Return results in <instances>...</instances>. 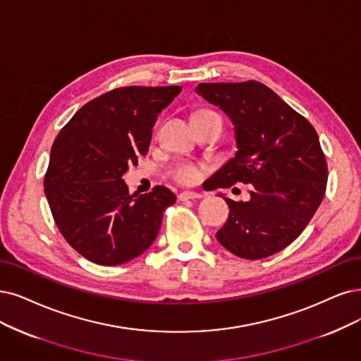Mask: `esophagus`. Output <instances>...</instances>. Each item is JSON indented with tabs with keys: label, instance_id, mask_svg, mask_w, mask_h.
Wrapping results in <instances>:
<instances>
[{
	"label": "esophagus",
	"instance_id": "34e87169",
	"mask_svg": "<svg viewBox=\"0 0 361 361\" xmlns=\"http://www.w3.org/2000/svg\"><path fill=\"white\" fill-rule=\"evenodd\" d=\"M204 193H199V192H183L178 195L180 201H188V199H199V197H204Z\"/></svg>",
	"mask_w": 361,
	"mask_h": 361
}]
</instances>
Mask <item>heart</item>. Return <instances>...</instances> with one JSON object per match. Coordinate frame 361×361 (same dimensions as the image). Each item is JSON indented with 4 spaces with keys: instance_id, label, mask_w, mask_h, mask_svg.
I'll list each match as a JSON object with an SVG mask.
<instances>
[{
    "instance_id": "b5f03b06",
    "label": "heart",
    "mask_w": 361,
    "mask_h": 361,
    "mask_svg": "<svg viewBox=\"0 0 361 361\" xmlns=\"http://www.w3.org/2000/svg\"><path fill=\"white\" fill-rule=\"evenodd\" d=\"M172 177L181 184H192L201 178V168L189 160H183L172 168Z\"/></svg>"
}]
</instances>
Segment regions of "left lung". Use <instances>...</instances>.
Segmentation results:
<instances>
[{
  "label": "left lung",
  "mask_w": 361,
  "mask_h": 361,
  "mask_svg": "<svg viewBox=\"0 0 361 361\" xmlns=\"http://www.w3.org/2000/svg\"><path fill=\"white\" fill-rule=\"evenodd\" d=\"M199 97L231 118L236 149L211 189L251 184L250 201L229 205L216 233L235 256L257 260L284 250L303 232L323 201L327 164L314 126L259 82L201 83Z\"/></svg>",
  "instance_id": "obj_1"
}]
</instances>
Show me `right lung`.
<instances>
[{"mask_svg":"<svg viewBox=\"0 0 361 361\" xmlns=\"http://www.w3.org/2000/svg\"><path fill=\"white\" fill-rule=\"evenodd\" d=\"M180 86L118 87L89 101L51 145L44 193L58 229L87 260L116 266L149 248L176 195L133 197L123 173L149 150L157 114Z\"/></svg>","mask_w":361,"mask_h":361,"instance_id":"add662e5","label":"right lung"}]
</instances>
